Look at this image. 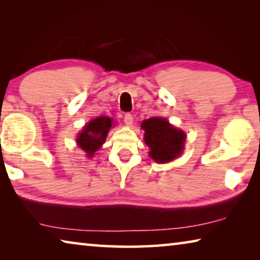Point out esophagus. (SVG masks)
<instances>
[{"label": "esophagus", "instance_id": "obj_1", "mask_svg": "<svg viewBox=\"0 0 260 260\" xmlns=\"http://www.w3.org/2000/svg\"><path fill=\"white\" fill-rule=\"evenodd\" d=\"M124 121L127 126H132V124H133V116L131 113H125Z\"/></svg>", "mask_w": 260, "mask_h": 260}]
</instances>
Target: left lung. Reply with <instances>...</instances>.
<instances>
[{
  "mask_svg": "<svg viewBox=\"0 0 260 260\" xmlns=\"http://www.w3.org/2000/svg\"><path fill=\"white\" fill-rule=\"evenodd\" d=\"M141 128L144 131V142L150 148L149 156L156 162L172 161L182 153L187 135L165 118H149L142 121Z\"/></svg>",
  "mask_w": 260,
  "mask_h": 260,
  "instance_id": "obj_1",
  "label": "left lung"
}]
</instances>
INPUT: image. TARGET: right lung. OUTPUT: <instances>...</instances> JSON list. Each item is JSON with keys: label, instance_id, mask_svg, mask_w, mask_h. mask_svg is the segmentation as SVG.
Returning a JSON list of instances; mask_svg holds the SVG:
<instances>
[{"label": "right lung", "instance_id": "add662e5", "mask_svg": "<svg viewBox=\"0 0 260 260\" xmlns=\"http://www.w3.org/2000/svg\"><path fill=\"white\" fill-rule=\"evenodd\" d=\"M113 120L109 117H98L87 122L77 138V143L87 157H93L94 153L102 147L105 142Z\"/></svg>", "mask_w": 260, "mask_h": 260}]
</instances>
